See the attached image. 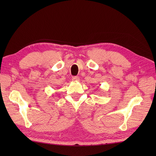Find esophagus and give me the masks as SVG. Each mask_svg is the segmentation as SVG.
Masks as SVG:
<instances>
[{"label":"esophagus","instance_id":"34e87169","mask_svg":"<svg viewBox=\"0 0 156 156\" xmlns=\"http://www.w3.org/2000/svg\"><path fill=\"white\" fill-rule=\"evenodd\" d=\"M72 80L73 81H78V80H79L78 76H73V77H72Z\"/></svg>","mask_w":156,"mask_h":156}]
</instances>
